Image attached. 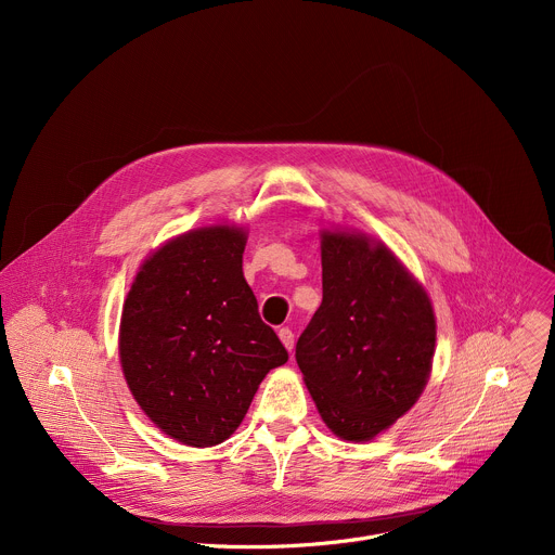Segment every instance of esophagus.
I'll list each match as a JSON object with an SVG mask.
<instances>
[{"mask_svg": "<svg viewBox=\"0 0 555 555\" xmlns=\"http://www.w3.org/2000/svg\"><path fill=\"white\" fill-rule=\"evenodd\" d=\"M279 338H281V343H283V347H285L287 351L294 349V334H292L289 327H281V330H279Z\"/></svg>", "mask_w": 555, "mask_h": 555, "instance_id": "1", "label": "esophagus"}]
</instances>
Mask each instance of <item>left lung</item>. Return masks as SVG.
Wrapping results in <instances>:
<instances>
[{
  "label": "left lung",
  "mask_w": 555,
  "mask_h": 555,
  "mask_svg": "<svg viewBox=\"0 0 555 555\" xmlns=\"http://www.w3.org/2000/svg\"><path fill=\"white\" fill-rule=\"evenodd\" d=\"M323 302L296 362L323 422L347 441L392 426L428 382L437 323L426 289L384 244L323 230Z\"/></svg>",
  "instance_id": "1"
}]
</instances>
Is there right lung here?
<instances>
[{"mask_svg": "<svg viewBox=\"0 0 555 555\" xmlns=\"http://www.w3.org/2000/svg\"><path fill=\"white\" fill-rule=\"evenodd\" d=\"M246 232L208 225L155 250L120 319V364L144 415L171 439L208 448L244 422L287 351L244 279Z\"/></svg>", "mask_w": 555, "mask_h": 555, "instance_id": "obj_1", "label": "right lung"}]
</instances>
